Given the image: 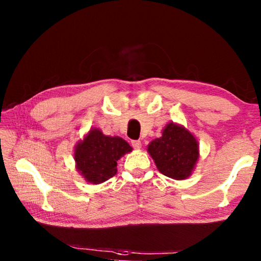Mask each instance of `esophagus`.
I'll use <instances>...</instances> for the list:
<instances>
[{"label":"esophagus","instance_id":"obj_1","mask_svg":"<svg viewBox=\"0 0 261 261\" xmlns=\"http://www.w3.org/2000/svg\"><path fill=\"white\" fill-rule=\"evenodd\" d=\"M131 145H132V147H134V148L139 149L141 147V141L140 140H132Z\"/></svg>","mask_w":261,"mask_h":261}]
</instances>
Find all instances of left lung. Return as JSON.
Masks as SVG:
<instances>
[{
	"label": "left lung",
	"mask_w": 261,
	"mask_h": 261,
	"mask_svg": "<svg viewBox=\"0 0 261 261\" xmlns=\"http://www.w3.org/2000/svg\"><path fill=\"white\" fill-rule=\"evenodd\" d=\"M147 151L159 171L174 179L189 177L199 156L196 138L174 123L165 127L162 137L149 143Z\"/></svg>",
	"instance_id": "left-lung-1"
}]
</instances>
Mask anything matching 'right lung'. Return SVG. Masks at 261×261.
Wrapping results in <instances>:
<instances>
[{"mask_svg":"<svg viewBox=\"0 0 261 261\" xmlns=\"http://www.w3.org/2000/svg\"><path fill=\"white\" fill-rule=\"evenodd\" d=\"M132 147L120 137L105 136L93 129L74 149L77 169L87 182L99 184L117 173V161Z\"/></svg>","mask_w":261,"mask_h":261,"instance_id":"right-lung-1","label":"right lung"}]
</instances>
